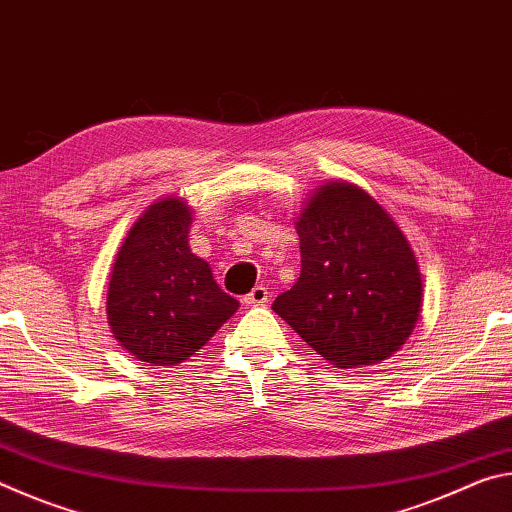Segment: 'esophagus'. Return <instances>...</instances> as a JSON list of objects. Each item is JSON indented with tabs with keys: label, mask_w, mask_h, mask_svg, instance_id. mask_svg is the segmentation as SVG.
<instances>
[{
	"label": "esophagus",
	"mask_w": 512,
	"mask_h": 512,
	"mask_svg": "<svg viewBox=\"0 0 512 512\" xmlns=\"http://www.w3.org/2000/svg\"><path fill=\"white\" fill-rule=\"evenodd\" d=\"M268 298H271V293H268L266 287H262V284H257V287L248 293V296L244 298V305L246 307H257V305H266Z\"/></svg>",
	"instance_id": "obj_1"
}]
</instances>
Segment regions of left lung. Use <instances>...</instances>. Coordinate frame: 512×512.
Here are the masks:
<instances>
[{
    "instance_id": "left-lung-1",
    "label": "left lung",
    "mask_w": 512,
    "mask_h": 512,
    "mask_svg": "<svg viewBox=\"0 0 512 512\" xmlns=\"http://www.w3.org/2000/svg\"><path fill=\"white\" fill-rule=\"evenodd\" d=\"M300 277L273 311L336 368L375 366L422 311V273L393 216L366 189L327 180L296 216Z\"/></svg>"
}]
</instances>
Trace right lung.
I'll return each mask as SVG.
<instances>
[{
	"label": "right lung",
	"instance_id": "1",
	"mask_svg": "<svg viewBox=\"0 0 512 512\" xmlns=\"http://www.w3.org/2000/svg\"><path fill=\"white\" fill-rule=\"evenodd\" d=\"M194 210L164 196L142 212L112 262L106 314L110 332L133 359L178 366L239 309L189 248Z\"/></svg>",
	"mask_w": 512,
	"mask_h": 512
}]
</instances>
